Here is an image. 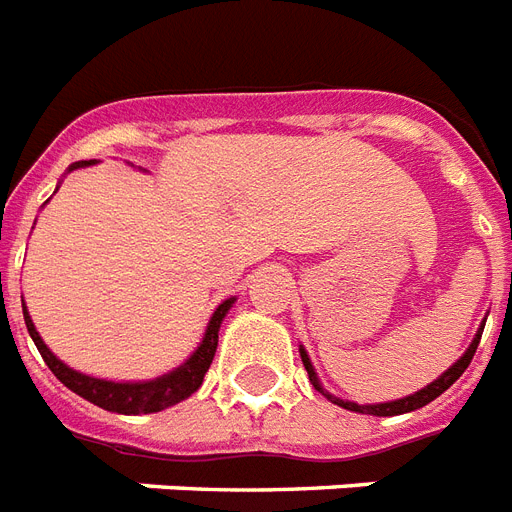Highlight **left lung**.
<instances>
[{"label": "left lung", "instance_id": "8db88e82", "mask_svg": "<svg viewBox=\"0 0 512 512\" xmlns=\"http://www.w3.org/2000/svg\"><path fill=\"white\" fill-rule=\"evenodd\" d=\"M481 333H484V325L478 327L476 338H473V343L468 346V351H465L463 357L457 359L455 365L449 367L444 375H439V378L433 380V383H428L425 388H420V391H415V394L404 396V399H396V402H383V404H357V402H343V399H338V396L327 394L325 388H322L320 378H317V372H314L312 362H309V354H306L304 349H301V362H304L306 372H309V380H312V386L320 391L322 396H327L330 402L338 404V407H343V410H351V412H362V415H375V418H391V415H404V412H412V410H420V407H425L428 402H433L436 396H441L444 391H447L452 383H455L460 375H463L465 370H468L470 359H473V354H476L478 349V341H481Z\"/></svg>", "mask_w": 512, "mask_h": 512}]
</instances>
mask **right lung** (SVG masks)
<instances>
[{
  "label": "right lung",
  "instance_id": "obj_1",
  "mask_svg": "<svg viewBox=\"0 0 512 512\" xmlns=\"http://www.w3.org/2000/svg\"><path fill=\"white\" fill-rule=\"evenodd\" d=\"M81 166H89V161L73 163V169H81ZM235 304V298H227L222 304L216 306L214 317L208 320L206 335L192 357L187 359L185 365H179L177 370L166 372L161 378L155 380H140V383H116V380H102L92 378V375H84V372L71 370L68 365H63L60 359L47 349V343L42 341V335L36 333L34 322L28 317L26 306H23V320H26L28 333L34 338L36 349L42 354V359L47 362V367L55 372V378L68 386L73 394H79L81 399L97 404L102 410L118 412V415H147V412H161L171 404H179L182 399L192 396L200 388L203 378H206L208 367L214 362L216 343H219V327L222 320L230 312V306Z\"/></svg>",
  "mask_w": 512,
  "mask_h": 512
}]
</instances>
